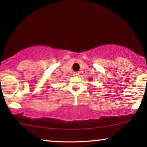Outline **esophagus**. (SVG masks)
I'll list each match as a JSON object with an SVG mask.
<instances>
[{"label": "esophagus", "instance_id": "esophagus-1", "mask_svg": "<svg viewBox=\"0 0 147 147\" xmlns=\"http://www.w3.org/2000/svg\"><path fill=\"white\" fill-rule=\"evenodd\" d=\"M79 74H80L79 72H78V71H76V72H74L73 75H74V76H79Z\"/></svg>", "mask_w": 147, "mask_h": 147}]
</instances>
